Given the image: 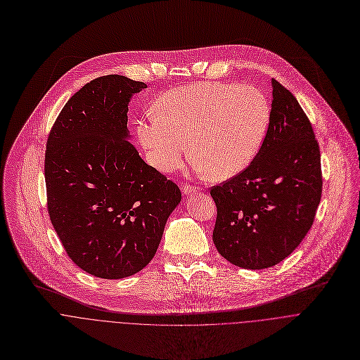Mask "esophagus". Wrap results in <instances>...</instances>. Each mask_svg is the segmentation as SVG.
Listing matches in <instances>:
<instances>
[{
	"label": "esophagus",
	"instance_id": "1",
	"mask_svg": "<svg viewBox=\"0 0 360 360\" xmlns=\"http://www.w3.org/2000/svg\"><path fill=\"white\" fill-rule=\"evenodd\" d=\"M199 189L196 186H191V185H184L182 188V192L184 195H192V193H196Z\"/></svg>",
	"mask_w": 360,
	"mask_h": 360
}]
</instances>
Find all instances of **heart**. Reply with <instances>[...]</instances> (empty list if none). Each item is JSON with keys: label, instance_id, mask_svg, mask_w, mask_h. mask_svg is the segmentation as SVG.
Listing matches in <instances>:
<instances>
[{"label": "heart", "instance_id": "1", "mask_svg": "<svg viewBox=\"0 0 360 360\" xmlns=\"http://www.w3.org/2000/svg\"><path fill=\"white\" fill-rule=\"evenodd\" d=\"M270 118L267 97L253 86L195 83L167 91L157 114L139 120L137 136L151 165L164 174L176 171L191 147L198 172L226 179L256 158Z\"/></svg>", "mask_w": 360, "mask_h": 360}]
</instances>
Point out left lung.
I'll return each mask as SVG.
<instances>
[{"label": "left lung", "mask_w": 360, "mask_h": 360, "mask_svg": "<svg viewBox=\"0 0 360 360\" xmlns=\"http://www.w3.org/2000/svg\"><path fill=\"white\" fill-rule=\"evenodd\" d=\"M271 118L250 165L210 195L213 243L231 264L263 270L288 257L311 229L322 193L321 154L294 94L271 79Z\"/></svg>", "instance_id": "obj_1"}]
</instances>
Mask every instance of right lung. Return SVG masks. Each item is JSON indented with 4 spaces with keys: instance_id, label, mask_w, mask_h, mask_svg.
Returning a JSON list of instances; mask_svg holds the SVG:
<instances>
[{
    "instance_id": "add662e5",
    "label": "right lung",
    "mask_w": 360,
    "mask_h": 360,
    "mask_svg": "<svg viewBox=\"0 0 360 360\" xmlns=\"http://www.w3.org/2000/svg\"><path fill=\"white\" fill-rule=\"evenodd\" d=\"M146 87L120 75L91 80L65 104L46 144L51 221L72 262L98 278L143 270L182 198L130 143L129 103Z\"/></svg>"
}]
</instances>
